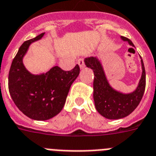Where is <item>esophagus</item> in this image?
I'll use <instances>...</instances> for the list:
<instances>
[{
    "mask_svg": "<svg viewBox=\"0 0 156 156\" xmlns=\"http://www.w3.org/2000/svg\"><path fill=\"white\" fill-rule=\"evenodd\" d=\"M78 64H79V67L80 69L84 68V58H80L78 60Z\"/></svg>",
    "mask_w": 156,
    "mask_h": 156,
    "instance_id": "esophagus-1",
    "label": "esophagus"
}]
</instances>
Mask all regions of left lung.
<instances>
[{
	"label": "left lung",
	"instance_id": "left-lung-1",
	"mask_svg": "<svg viewBox=\"0 0 156 156\" xmlns=\"http://www.w3.org/2000/svg\"><path fill=\"white\" fill-rule=\"evenodd\" d=\"M121 39L134 47L133 43L127 38L121 36ZM84 63L94 73L93 100L96 109L101 115L108 119H121L136 109L141 101L146 87L145 68L142 58L141 78L137 88L129 93L116 90L109 84L101 61L98 57H88L84 59Z\"/></svg>",
	"mask_w": 156,
	"mask_h": 156
}]
</instances>
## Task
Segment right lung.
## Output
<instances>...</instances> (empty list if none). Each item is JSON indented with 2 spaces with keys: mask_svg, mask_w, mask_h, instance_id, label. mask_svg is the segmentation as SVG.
I'll return each mask as SVG.
<instances>
[{
  "mask_svg": "<svg viewBox=\"0 0 156 156\" xmlns=\"http://www.w3.org/2000/svg\"><path fill=\"white\" fill-rule=\"evenodd\" d=\"M43 35L44 33L23 43L9 73V91L14 104L25 115L37 121L48 120L60 113L71 85L80 74L78 65L68 72L58 66L36 75L27 70L23 58L31 43Z\"/></svg>",
  "mask_w": 156,
  "mask_h": 156,
  "instance_id": "obj_1",
  "label": "right lung"
}]
</instances>
